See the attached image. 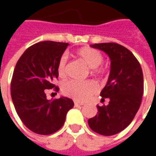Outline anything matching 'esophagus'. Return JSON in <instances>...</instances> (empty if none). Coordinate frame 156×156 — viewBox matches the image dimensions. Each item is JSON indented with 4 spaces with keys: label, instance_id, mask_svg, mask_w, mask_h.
I'll list each match as a JSON object with an SVG mask.
<instances>
[{
    "label": "esophagus",
    "instance_id": "34e87169",
    "mask_svg": "<svg viewBox=\"0 0 156 156\" xmlns=\"http://www.w3.org/2000/svg\"><path fill=\"white\" fill-rule=\"evenodd\" d=\"M84 105L83 102H78V101H75V107H78V106H82Z\"/></svg>",
    "mask_w": 156,
    "mask_h": 156
}]
</instances>
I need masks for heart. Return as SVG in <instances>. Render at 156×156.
<instances>
[{
  "mask_svg": "<svg viewBox=\"0 0 156 156\" xmlns=\"http://www.w3.org/2000/svg\"><path fill=\"white\" fill-rule=\"evenodd\" d=\"M75 56L80 58L87 64L92 75H103L107 73V69L101 64L103 61L102 54L98 50L90 47H82L77 49L75 53ZM57 75L60 78L64 79L68 75L67 68V57L62 55L57 62ZM98 89L97 84L94 81H69L65 82L62 86L63 93L69 97L78 101H85L93 94L96 93Z\"/></svg>",
  "mask_w": 156,
  "mask_h": 156,
  "instance_id": "obj_1",
  "label": "heart"
}]
</instances>
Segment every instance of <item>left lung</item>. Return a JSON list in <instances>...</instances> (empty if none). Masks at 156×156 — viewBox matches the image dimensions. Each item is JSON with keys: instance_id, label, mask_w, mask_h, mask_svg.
<instances>
[{"instance_id": "8db88e82", "label": "left lung", "mask_w": 156, "mask_h": 156, "mask_svg": "<svg viewBox=\"0 0 156 156\" xmlns=\"http://www.w3.org/2000/svg\"><path fill=\"white\" fill-rule=\"evenodd\" d=\"M108 55L110 74L101 92V101L108 99V105L97 106L98 112L87 122L94 132L101 135H114L125 129L140 108L143 94V74L138 60L125 47L114 43L90 45Z\"/></svg>"}]
</instances>
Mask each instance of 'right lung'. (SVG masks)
Returning a JSON list of instances; mask_svg holds the SVG:
<instances>
[{"label":"right lung","instance_id":"right-lung-1","mask_svg":"<svg viewBox=\"0 0 156 156\" xmlns=\"http://www.w3.org/2000/svg\"><path fill=\"white\" fill-rule=\"evenodd\" d=\"M68 45L51 41L35 43L15 65L10 84L12 101L21 122L35 134L48 135L58 131L74 107L73 101L67 97L47 99L48 89L59 91L55 84L57 62Z\"/></svg>","mask_w":156,"mask_h":156}]
</instances>
